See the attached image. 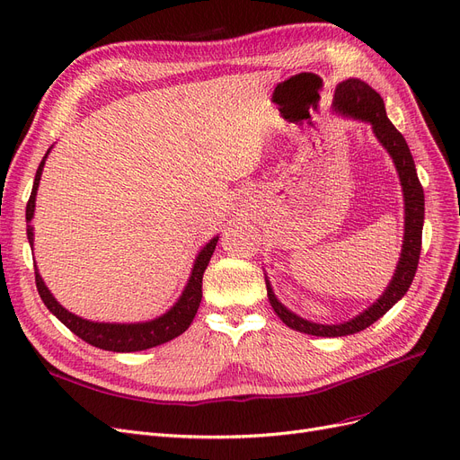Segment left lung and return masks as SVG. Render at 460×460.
<instances>
[{"mask_svg": "<svg viewBox=\"0 0 460 460\" xmlns=\"http://www.w3.org/2000/svg\"><path fill=\"white\" fill-rule=\"evenodd\" d=\"M332 112L338 116L357 119V122L368 124L372 128L374 137L377 138V143L385 148V152L393 159L404 197V241L394 274L384 293L376 298V303H372L361 314H357L355 317L342 323H315L295 314L286 305L279 303V298L274 295V289L270 286V279L265 274L269 303L276 315L293 331L327 338L348 336L358 331H365L374 322H377L379 317L385 315L406 295L417 270L419 253H421V234L425 222V193L421 182H419L417 178L411 152L402 133L398 131L387 118L382 95L372 90V86H368L361 78H348V81H342L336 86Z\"/></svg>", "mask_w": 460, "mask_h": 460, "instance_id": "left-lung-1", "label": "left lung"}]
</instances>
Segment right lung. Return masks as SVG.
Returning a JSON list of instances; mask_svg holds the SVG:
<instances>
[{"mask_svg": "<svg viewBox=\"0 0 460 460\" xmlns=\"http://www.w3.org/2000/svg\"><path fill=\"white\" fill-rule=\"evenodd\" d=\"M52 146L47 150L43 162L39 164V169L35 172V181L31 188L30 201L26 207V222H28V243L33 252V226L31 219L35 214V199H37V190L39 182H41V174L47 157L50 154ZM217 234L212 236L210 241L199 250L195 255V261L190 272L188 282L181 293V296L176 298V303L162 315H157L154 319H148V322H135V323H109V322H92V319H84L81 315H76L64 308L56 301V296L50 293L47 288L45 279L39 274L37 263H35V282H37V291L41 295L45 306L62 322L71 332H75L78 338H83L84 342L99 348V349H107V351H118V353H129V351H143L155 348L159 344H165L172 338L181 336L193 322V317L199 310V305H201L203 298V274L208 267L210 257L216 250L217 244Z\"/></svg>", "mask_w": 460, "mask_h": 460, "instance_id": "1", "label": "right lung"}]
</instances>
